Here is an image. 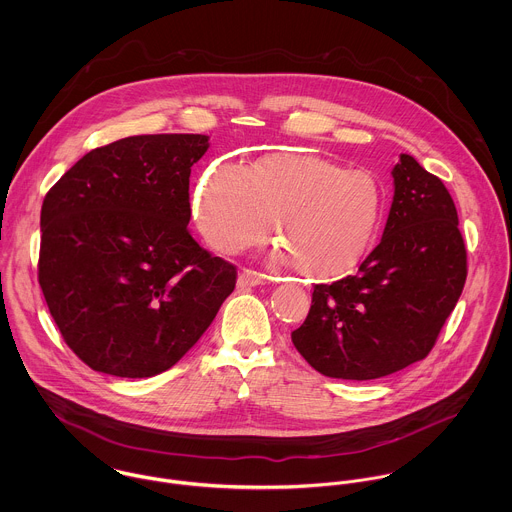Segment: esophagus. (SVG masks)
<instances>
[{"label":"esophagus","mask_w":512,"mask_h":512,"mask_svg":"<svg viewBox=\"0 0 512 512\" xmlns=\"http://www.w3.org/2000/svg\"><path fill=\"white\" fill-rule=\"evenodd\" d=\"M264 282H266V276L260 274V272H254V270H242L240 276H238V288H242V290L256 288Z\"/></svg>","instance_id":"obj_1"}]
</instances>
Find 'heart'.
<instances>
[{
  "instance_id": "1",
  "label": "heart",
  "mask_w": 512,
  "mask_h": 512,
  "mask_svg": "<svg viewBox=\"0 0 512 512\" xmlns=\"http://www.w3.org/2000/svg\"><path fill=\"white\" fill-rule=\"evenodd\" d=\"M384 195L376 177L307 153H272L250 169L209 167L195 199V219L219 252L262 244L274 226L290 262L309 278L353 270L376 240Z\"/></svg>"
}]
</instances>
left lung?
<instances>
[{
    "label": "left lung",
    "instance_id": "left-lung-1",
    "mask_svg": "<svg viewBox=\"0 0 512 512\" xmlns=\"http://www.w3.org/2000/svg\"><path fill=\"white\" fill-rule=\"evenodd\" d=\"M394 199L382 240L359 270L317 284L292 333L317 372L372 380L428 357L467 278L455 203L412 155L392 169Z\"/></svg>",
    "mask_w": 512,
    "mask_h": 512
}]
</instances>
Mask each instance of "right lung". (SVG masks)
<instances>
[{
    "label": "right lung",
    "instance_id": "1",
    "mask_svg": "<svg viewBox=\"0 0 512 512\" xmlns=\"http://www.w3.org/2000/svg\"><path fill=\"white\" fill-rule=\"evenodd\" d=\"M207 149L201 134L124 138L86 153L45 195L39 286L92 370L171 368L234 290L236 266L187 230L191 167Z\"/></svg>",
    "mask_w": 512,
    "mask_h": 512
}]
</instances>
